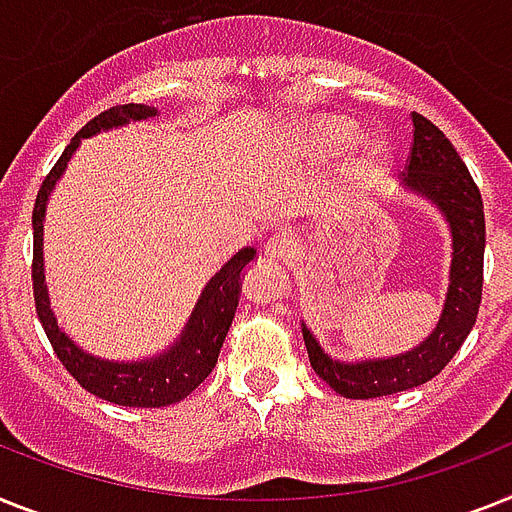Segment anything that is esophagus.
<instances>
[{"instance_id": "obj_1", "label": "esophagus", "mask_w": 512, "mask_h": 512, "mask_svg": "<svg viewBox=\"0 0 512 512\" xmlns=\"http://www.w3.org/2000/svg\"><path fill=\"white\" fill-rule=\"evenodd\" d=\"M290 243H287L285 238H272L269 243H266L264 248V256L269 261H274V264H287L290 261Z\"/></svg>"}]
</instances>
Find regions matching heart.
Instances as JSON below:
<instances>
[{"instance_id":"obj_1","label":"heart","mask_w":512,"mask_h":512,"mask_svg":"<svg viewBox=\"0 0 512 512\" xmlns=\"http://www.w3.org/2000/svg\"><path fill=\"white\" fill-rule=\"evenodd\" d=\"M314 130L319 143L329 151L348 149L350 143L356 141V130H353V125L340 120V117H322V120L314 122ZM382 170H384L382 149H379V146H369V149L363 151L361 159H358L356 172H353V183H356V188H369V185L377 183Z\"/></svg>"}]
</instances>
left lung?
I'll list each match as a JSON object with an SVG mask.
<instances>
[{"mask_svg": "<svg viewBox=\"0 0 512 512\" xmlns=\"http://www.w3.org/2000/svg\"><path fill=\"white\" fill-rule=\"evenodd\" d=\"M411 122L413 149L408 156V172L403 175V188L437 206L450 230L453 253L445 306L432 335L418 342L416 348L390 358H332L324 353L314 332L303 324V342L314 371L337 395L350 400L395 395L434 379L466 342L479 314L487 243L481 193L445 133L416 112L411 114Z\"/></svg>", "mask_w": 512, "mask_h": 512, "instance_id": "8db88e82", "label": "left lung"}]
</instances>
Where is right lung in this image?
I'll list each match as a JSON object with an SVG mask.
<instances>
[{
	"mask_svg": "<svg viewBox=\"0 0 512 512\" xmlns=\"http://www.w3.org/2000/svg\"><path fill=\"white\" fill-rule=\"evenodd\" d=\"M156 114H159L156 107H146V104H120V107H112L94 117L62 151L52 172L41 183L36 206H33V298H36L38 322L44 327L62 366L78 379L80 387H86L91 395L107 400V403L128 405V408H162V405L180 403L209 377L211 369L217 366L219 348L225 342L227 329L235 319L243 272L256 259L253 248H243L235 253L206 282L180 337L156 356L141 358V361H109V358L86 353L65 329L59 327L52 303H49L44 274V219L54 185L65 175L67 162L73 159L83 138L125 128L128 122L154 120Z\"/></svg>",
	"mask_w": 512,
	"mask_h": 512,
	"instance_id": "right-lung-1",
	"label": "right lung"
}]
</instances>
